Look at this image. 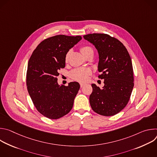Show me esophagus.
Here are the masks:
<instances>
[{
  "label": "esophagus",
  "mask_w": 157,
  "mask_h": 157,
  "mask_svg": "<svg viewBox=\"0 0 157 157\" xmlns=\"http://www.w3.org/2000/svg\"><path fill=\"white\" fill-rule=\"evenodd\" d=\"M84 85H85V84H84V83H81V84H80V86H81V87H83Z\"/></svg>",
  "instance_id": "34e87169"
}]
</instances>
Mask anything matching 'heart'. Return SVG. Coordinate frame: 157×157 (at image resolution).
Returning a JSON list of instances; mask_svg holds the SVG:
<instances>
[{
	"label": "heart",
	"instance_id": "heart-1",
	"mask_svg": "<svg viewBox=\"0 0 157 157\" xmlns=\"http://www.w3.org/2000/svg\"><path fill=\"white\" fill-rule=\"evenodd\" d=\"M80 50L82 53V54L86 57L87 55L90 53H94L93 49L89 46H83L80 48ZM71 51L69 50L66 53L65 55V61L67 62L69 59V58L71 55ZM91 74V71L89 68H75L73 70H72L70 73V77L76 81L80 82H86L89 76Z\"/></svg>",
	"mask_w": 157,
	"mask_h": 157
}]
</instances>
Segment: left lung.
<instances>
[{
  "mask_svg": "<svg viewBox=\"0 0 157 157\" xmlns=\"http://www.w3.org/2000/svg\"><path fill=\"white\" fill-rule=\"evenodd\" d=\"M83 37L98 50V71L101 73L98 78L104 79L102 89L91 84L90 105L98 114L114 116L127 105L134 86L131 58L123 43L107 34H87Z\"/></svg>",
  "mask_w": 157,
  "mask_h": 157,
  "instance_id": "8db88e82",
  "label": "left lung"
}]
</instances>
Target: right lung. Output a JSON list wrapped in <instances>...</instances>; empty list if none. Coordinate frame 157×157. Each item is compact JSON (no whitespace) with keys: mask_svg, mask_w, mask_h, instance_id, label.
<instances>
[{"mask_svg":"<svg viewBox=\"0 0 157 157\" xmlns=\"http://www.w3.org/2000/svg\"><path fill=\"white\" fill-rule=\"evenodd\" d=\"M82 39L81 36L59 35L42 41L31 55L26 83L32 101L40 114L58 119L72 109L80 88L77 82L59 86L58 71L65 67V55Z\"/></svg>","mask_w":157,"mask_h":157,"instance_id":"add662e5","label":"right lung"}]
</instances>
